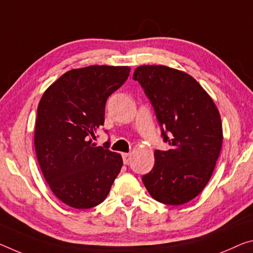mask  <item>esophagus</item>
<instances>
[{
	"label": "esophagus",
	"instance_id": "obj_1",
	"mask_svg": "<svg viewBox=\"0 0 253 253\" xmlns=\"http://www.w3.org/2000/svg\"><path fill=\"white\" fill-rule=\"evenodd\" d=\"M123 161L125 164L128 163V161H129V158H130V154L129 153H123Z\"/></svg>",
	"mask_w": 253,
	"mask_h": 253
}]
</instances>
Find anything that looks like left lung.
Returning <instances> with one entry per match:
<instances>
[{"mask_svg": "<svg viewBox=\"0 0 253 253\" xmlns=\"http://www.w3.org/2000/svg\"><path fill=\"white\" fill-rule=\"evenodd\" d=\"M134 81L143 87L168 151L155 150L153 169L142 177L150 195L166 205H182L210 181L223 142L217 108L187 73L163 65H143Z\"/></svg>", "mask_w": 253, "mask_h": 253, "instance_id": "obj_1", "label": "left lung"}]
</instances>
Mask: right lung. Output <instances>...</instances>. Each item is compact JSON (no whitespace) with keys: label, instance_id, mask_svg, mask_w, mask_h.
Masks as SVG:
<instances>
[{"label":"right lung","instance_id":"add662e5","mask_svg":"<svg viewBox=\"0 0 253 253\" xmlns=\"http://www.w3.org/2000/svg\"><path fill=\"white\" fill-rule=\"evenodd\" d=\"M127 66L94 65L72 70L40 99L35 150L51 191L64 204L86 210L107 198L123 167L109 141L95 146L94 131L105 123L108 98L129 76Z\"/></svg>","mask_w":253,"mask_h":253}]
</instances>
